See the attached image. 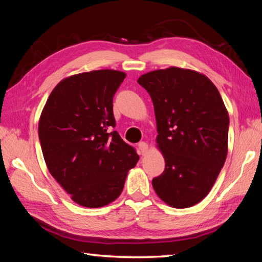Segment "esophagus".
Wrapping results in <instances>:
<instances>
[{
  "mask_svg": "<svg viewBox=\"0 0 262 262\" xmlns=\"http://www.w3.org/2000/svg\"><path fill=\"white\" fill-rule=\"evenodd\" d=\"M138 148H140V152L142 153V155H144V154H145V153L147 152V149H148L147 143H145V142H141L140 144H138Z\"/></svg>",
  "mask_w": 262,
  "mask_h": 262,
  "instance_id": "esophagus-1",
  "label": "esophagus"
}]
</instances>
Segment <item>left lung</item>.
Returning a JSON list of instances; mask_svg holds the SVG:
<instances>
[{"label": "left lung", "mask_w": 262, "mask_h": 262, "mask_svg": "<svg viewBox=\"0 0 262 262\" xmlns=\"http://www.w3.org/2000/svg\"><path fill=\"white\" fill-rule=\"evenodd\" d=\"M137 82L152 98L165 160L154 190L171 207H191L207 196L225 163L230 119L223 99L207 76L191 70H157Z\"/></svg>", "instance_id": "8db88e82"}]
</instances>
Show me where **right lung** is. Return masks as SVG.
<instances>
[{
  "label": "right lung",
  "instance_id": "add662e5",
  "mask_svg": "<svg viewBox=\"0 0 262 262\" xmlns=\"http://www.w3.org/2000/svg\"><path fill=\"white\" fill-rule=\"evenodd\" d=\"M126 74L99 70L60 81L47 99L38 134L51 174L73 202L98 208L119 197L140 157L113 130V99Z\"/></svg>",
  "mask_w": 262,
  "mask_h": 262
}]
</instances>
